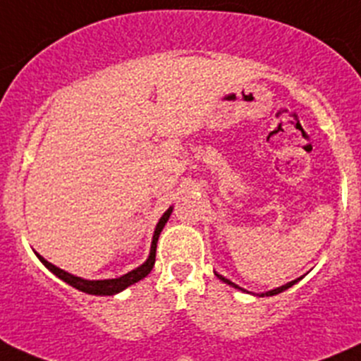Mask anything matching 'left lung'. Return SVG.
<instances>
[{"instance_id": "left-lung-1", "label": "left lung", "mask_w": 361, "mask_h": 361, "mask_svg": "<svg viewBox=\"0 0 361 361\" xmlns=\"http://www.w3.org/2000/svg\"><path fill=\"white\" fill-rule=\"evenodd\" d=\"M218 278L221 279V281L224 283H227V285H231V286H234V288H238V290H243V288H239L238 285H235V283H232V281H228V279H225L224 276H220V274H216ZM298 279H295V281H290V283H286V285H283V286H279V288H276V290H271V292H267V293H262V297H264V295H267V297H271V295H278V293H281V292H285V290H288L290 286H293L295 283H297Z\"/></svg>"}]
</instances>
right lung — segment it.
<instances>
[{
  "instance_id": "1",
  "label": "right lung",
  "mask_w": 361,
  "mask_h": 361,
  "mask_svg": "<svg viewBox=\"0 0 361 361\" xmlns=\"http://www.w3.org/2000/svg\"><path fill=\"white\" fill-rule=\"evenodd\" d=\"M171 211H173V207H169V209H167L166 213L162 214V218H160V220H159L157 227H155L154 241H152V250H150V257H148V260L145 262L143 265H140V267H137V269H134V271H130V272H127V274H123L122 278L103 279V281H89V279L76 278V276L69 274V272L63 271V269L56 267V265H52V264H50V262H47L43 257H39V255H38V258H39V260H42V264L45 265L47 269H50V271H52L54 274L57 276V278H61L64 283L71 285L73 288L80 290V292H85V293H90V295H115V293L122 292V290H126L127 286H130V285H134V283H137V281H140V279H143L145 276L150 274V271H152V269H154V264H155V251H157L159 235H160V232H162L164 225H166L167 220H169Z\"/></svg>"
}]
</instances>
